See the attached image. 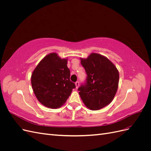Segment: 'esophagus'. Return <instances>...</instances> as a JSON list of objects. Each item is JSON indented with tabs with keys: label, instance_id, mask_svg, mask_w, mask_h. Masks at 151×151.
I'll use <instances>...</instances> for the list:
<instances>
[{
	"label": "esophagus",
	"instance_id": "1",
	"mask_svg": "<svg viewBox=\"0 0 151 151\" xmlns=\"http://www.w3.org/2000/svg\"><path fill=\"white\" fill-rule=\"evenodd\" d=\"M75 84H76V88H78L79 86V81H77V82H76Z\"/></svg>",
	"mask_w": 151,
	"mask_h": 151
}]
</instances>
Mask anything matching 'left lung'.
<instances>
[{
    "instance_id": "1",
    "label": "left lung",
    "mask_w": 151,
    "mask_h": 151,
    "mask_svg": "<svg viewBox=\"0 0 151 151\" xmlns=\"http://www.w3.org/2000/svg\"><path fill=\"white\" fill-rule=\"evenodd\" d=\"M86 70V83L78 88L86 106L91 110L99 109L110 103L116 94L119 73L115 65L101 55L92 53L87 58H81Z\"/></svg>"
}]
</instances>
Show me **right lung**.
I'll use <instances>...</instances> for the list:
<instances>
[{
  "mask_svg": "<svg viewBox=\"0 0 151 151\" xmlns=\"http://www.w3.org/2000/svg\"><path fill=\"white\" fill-rule=\"evenodd\" d=\"M70 75L67 59H62L56 53L47 55L31 75V85L36 98L50 108L62 106L76 88Z\"/></svg>",
  "mask_w": 151,
  "mask_h": 151,
  "instance_id": "right-lung-1",
  "label": "right lung"
}]
</instances>
